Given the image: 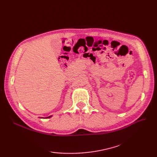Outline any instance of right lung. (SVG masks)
Masks as SVG:
<instances>
[{
  "label": "right lung",
  "instance_id": "add662e5",
  "mask_svg": "<svg viewBox=\"0 0 157 157\" xmlns=\"http://www.w3.org/2000/svg\"><path fill=\"white\" fill-rule=\"evenodd\" d=\"M52 116L51 115V116H49V117H45V118H51Z\"/></svg>",
  "mask_w": 157,
  "mask_h": 157
}]
</instances>
